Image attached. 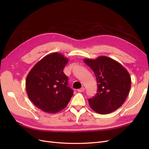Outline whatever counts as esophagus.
Returning <instances> with one entry per match:
<instances>
[{"label":"esophagus","instance_id":"esophagus-1","mask_svg":"<svg viewBox=\"0 0 149 149\" xmlns=\"http://www.w3.org/2000/svg\"><path fill=\"white\" fill-rule=\"evenodd\" d=\"M84 88H83V87H82V88H79V89H78V92H80V93H81V92H83L84 91Z\"/></svg>","mask_w":149,"mask_h":149}]
</instances>
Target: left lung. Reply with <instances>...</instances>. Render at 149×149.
<instances>
[{"label": "left lung", "mask_w": 149, "mask_h": 149, "mask_svg": "<svg viewBox=\"0 0 149 149\" xmlns=\"http://www.w3.org/2000/svg\"><path fill=\"white\" fill-rule=\"evenodd\" d=\"M93 70L97 83L96 95L88 100L91 109L100 114L115 111L124 103L131 87L127 70L118 61L106 56L84 58Z\"/></svg>", "instance_id": "obj_1"}]
</instances>
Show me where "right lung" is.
<instances>
[{
    "label": "right lung",
    "mask_w": 149,
    "mask_h": 149,
    "mask_svg": "<svg viewBox=\"0 0 149 149\" xmlns=\"http://www.w3.org/2000/svg\"><path fill=\"white\" fill-rule=\"evenodd\" d=\"M69 60L62 54L52 53L43 57L31 69L26 76L27 95L40 110L55 114L66 107L73 95L68 85L63 68Z\"/></svg>",
    "instance_id": "right-lung-1"
}]
</instances>
